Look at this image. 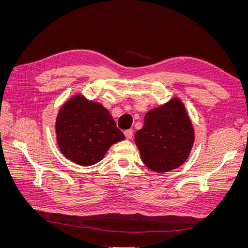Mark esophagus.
I'll return each mask as SVG.
<instances>
[{"mask_svg": "<svg viewBox=\"0 0 248 248\" xmlns=\"http://www.w3.org/2000/svg\"><path fill=\"white\" fill-rule=\"evenodd\" d=\"M124 134H125L126 139L130 140V139H132V136H133V131H132V129H127V130H125V131H124Z\"/></svg>", "mask_w": 248, "mask_h": 248, "instance_id": "esophagus-1", "label": "esophagus"}]
</instances>
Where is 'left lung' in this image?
<instances>
[{"label":"left lung","mask_w":248,"mask_h":248,"mask_svg":"<svg viewBox=\"0 0 248 248\" xmlns=\"http://www.w3.org/2000/svg\"><path fill=\"white\" fill-rule=\"evenodd\" d=\"M134 140L145 166L156 172L178 169L187 160L194 144V129L188 112L178 97L145 115Z\"/></svg>","instance_id":"1"}]
</instances>
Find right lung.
I'll return each mask as SVG.
<instances>
[{
    "label": "right lung",
    "mask_w": 248,
    "mask_h": 248,
    "mask_svg": "<svg viewBox=\"0 0 248 248\" xmlns=\"http://www.w3.org/2000/svg\"><path fill=\"white\" fill-rule=\"evenodd\" d=\"M55 131L61 153L82 167L99 162L112 145L125 140L109 111L81 94L71 96L60 108Z\"/></svg>",
    "instance_id": "add662e5"
}]
</instances>
